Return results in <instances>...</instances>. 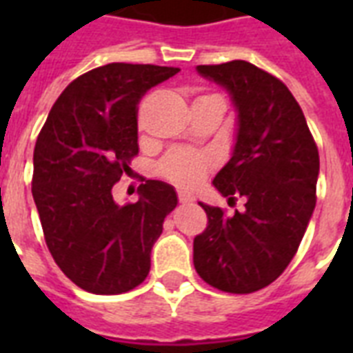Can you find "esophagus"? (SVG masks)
Returning a JSON list of instances; mask_svg holds the SVG:
<instances>
[{
	"label": "esophagus",
	"mask_w": 353,
	"mask_h": 353,
	"mask_svg": "<svg viewBox=\"0 0 353 353\" xmlns=\"http://www.w3.org/2000/svg\"><path fill=\"white\" fill-rule=\"evenodd\" d=\"M194 199H196V196L190 192H185V190H179V201L181 203H192Z\"/></svg>",
	"instance_id": "1"
}]
</instances>
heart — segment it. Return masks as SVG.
I'll use <instances>...</instances> for the list:
<instances>
[{
    "mask_svg": "<svg viewBox=\"0 0 353 353\" xmlns=\"http://www.w3.org/2000/svg\"><path fill=\"white\" fill-rule=\"evenodd\" d=\"M210 166V157L196 150H172L159 163V174L177 187H194L198 185Z\"/></svg>",
    "mask_w": 353,
    "mask_h": 353,
    "instance_id": "1",
    "label": "heart"
}]
</instances>
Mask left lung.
Returning a JSON list of instances; mask_svg holds the SVG:
<instances>
[{
	"label": "left lung",
	"mask_w": 353,
	"mask_h": 353,
	"mask_svg": "<svg viewBox=\"0 0 353 353\" xmlns=\"http://www.w3.org/2000/svg\"><path fill=\"white\" fill-rule=\"evenodd\" d=\"M221 85L236 112L231 159L212 185L221 196L245 198V210L225 216L199 203L209 225L194 238V268L227 293H252L282 274L312 220L319 150L299 102L273 74L245 60L198 65Z\"/></svg>",
	"instance_id": "left-lung-1"
}]
</instances>
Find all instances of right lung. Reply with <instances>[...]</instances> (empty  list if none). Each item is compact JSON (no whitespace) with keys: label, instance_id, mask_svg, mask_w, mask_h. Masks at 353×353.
Listing matches in <instances>:
<instances>
[{"label":"right lung","instance_id":"right-lung-1","mask_svg":"<svg viewBox=\"0 0 353 353\" xmlns=\"http://www.w3.org/2000/svg\"><path fill=\"white\" fill-rule=\"evenodd\" d=\"M179 68L108 63L73 80L58 97L34 146L32 198L54 262L82 290L119 295L150 273L176 188L148 179L135 203L112 188L139 152L137 104Z\"/></svg>","mask_w":353,"mask_h":353}]
</instances>
